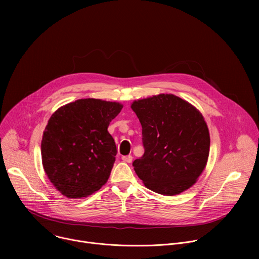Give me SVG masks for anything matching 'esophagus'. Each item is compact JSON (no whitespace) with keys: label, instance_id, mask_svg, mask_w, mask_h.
I'll return each mask as SVG.
<instances>
[{"label":"esophagus","instance_id":"1","mask_svg":"<svg viewBox=\"0 0 259 259\" xmlns=\"http://www.w3.org/2000/svg\"><path fill=\"white\" fill-rule=\"evenodd\" d=\"M122 160H123L124 162H126V163H131L132 160H133V157H132L131 155H129V156H123Z\"/></svg>","mask_w":259,"mask_h":259}]
</instances>
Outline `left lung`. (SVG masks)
<instances>
[{
	"instance_id": "1",
	"label": "left lung",
	"mask_w": 259,
	"mask_h": 259,
	"mask_svg": "<svg viewBox=\"0 0 259 259\" xmlns=\"http://www.w3.org/2000/svg\"><path fill=\"white\" fill-rule=\"evenodd\" d=\"M131 108L141 124L144 147L132 165L144 186L165 196L191 188L210 149L208 127L199 110L173 94L134 101Z\"/></svg>"
}]
</instances>
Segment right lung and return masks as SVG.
Masks as SVG:
<instances>
[{
	"label": "right lung",
	"mask_w": 259,
	"mask_h": 259,
	"mask_svg": "<svg viewBox=\"0 0 259 259\" xmlns=\"http://www.w3.org/2000/svg\"><path fill=\"white\" fill-rule=\"evenodd\" d=\"M123 105L100 99H79L51 116L42 144L44 170L53 186L67 198L98 191L114 166L117 146L107 131Z\"/></svg>",
	"instance_id": "1"
}]
</instances>
